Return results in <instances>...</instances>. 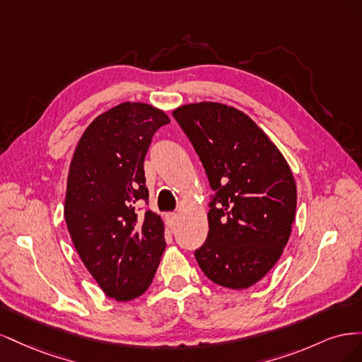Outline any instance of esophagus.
Wrapping results in <instances>:
<instances>
[{"instance_id":"obj_1","label":"esophagus","mask_w":362,"mask_h":362,"mask_svg":"<svg viewBox=\"0 0 362 362\" xmlns=\"http://www.w3.org/2000/svg\"><path fill=\"white\" fill-rule=\"evenodd\" d=\"M177 221H178V214L177 213H168L166 214V223H168V226H173L175 223H177Z\"/></svg>"}]
</instances>
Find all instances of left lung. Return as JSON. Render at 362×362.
Segmentation results:
<instances>
[{
    "instance_id": "1",
    "label": "left lung",
    "mask_w": 362,
    "mask_h": 362,
    "mask_svg": "<svg viewBox=\"0 0 362 362\" xmlns=\"http://www.w3.org/2000/svg\"><path fill=\"white\" fill-rule=\"evenodd\" d=\"M173 117L216 192L196 261L217 286L249 288L276 264L290 238L298 201L290 166L264 131L234 107L187 104Z\"/></svg>"
}]
</instances>
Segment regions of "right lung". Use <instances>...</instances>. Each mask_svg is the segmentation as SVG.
<instances>
[{
    "instance_id": "right-lung-1",
    "label": "right lung",
    "mask_w": 362,
    "mask_h": 362,
    "mask_svg": "<svg viewBox=\"0 0 362 362\" xmlns=\"http://www.w3.org/2000/svg\"><path fill=\"white\" fill-rule=\"evenodd\" d=\"M168 115L122 103L86 128L71 161L64 218L86 269L108 298L133 300L149 286L166 249L160 216L146 202L144 161Z\"/></svg>"
}]
</instances>
